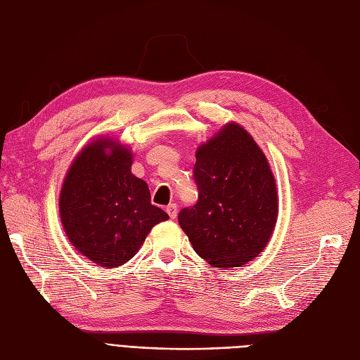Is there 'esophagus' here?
Here are the masks:
<instances>
[{
    "label": "esophagus",
    "mask_w": 360,
    "mask_h": 360,
    "mask_svg": "<svg viewBox=\"0 0 360 360\" xmlns=\"http://www.w3.org/2000/svg\"><path fill=\"white\" fill-rule=\"evenodd\" d=\"M167 213L169 214L171 219H176V216H177V205H176V204L167 205Z\"/></svg>",
    "instance_id": "1"
}]
</instances>
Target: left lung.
I'll return each mask as SVG.
<instances>
[{
	"label": "left lung",
	"instance_id": "1",
	"mask_svg": "<svg viewBox=\"0 0 360 360\" xmlns=\"http://www.w3.org/2000/svg\"><path fill=\"white\" fill-rule=\"evenodd\" d=\"M198 201L179 224L195 252L214 267H240L269 243L278 219L274 172L254 138L228 123L197 150Z\"/></svg>",
	"mask_w": 360,
	"mask_h": 360
}]
</instances>
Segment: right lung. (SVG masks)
<instances>
[{
    "instance_id": "right-lung-1",
    "label": "right lung",
    "mask_w": 360,
    "mask_h": 360,
    "mask_svg": "<svg viewBox=\"0 0 360 360\" xmlns=\"http://www.w3.org/2000/svg\"><path fill=\"white\" fill-rule=\"evenodd\" d=\"M132 151L112 138L81 150L60 192V217L70 243L97 266H123L156 224L169 219L150 202L147 183L135 177Z\"/></svg>"
}]
</instances>
